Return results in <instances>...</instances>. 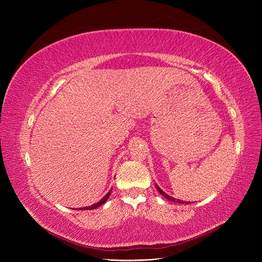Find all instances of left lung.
I'll return each instance as SVG.
<instances>
[{
    "label": "left lung",
    "instance_id": "1",
    "mask_svg": "<svg viewBox=\"0 0 262 262\" xmlns=\"http://www.w3.org/2000/svg\"><path fill=\"white\" fill-rule=\"evenodd\" d=\"M155 187H156V189L158 190V192H160L164 198H166V199H167V200H169V201H173V202H178V203H182V204H184V203H188V202H186V201H181V200H179V199H175V198H172V196H170V195H168L167 193H165L164 191H163V190L160 188V187H158L157 185H155Z\"/></svg>",
    "mask_w": 262,
    "mask_h": 262
}]
</instances>
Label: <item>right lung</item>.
<instances>
[{
  "mask_svg": "<svg viewBox=\"0 0 262 262\" xmlns=\"http://www.w3.org/2000/svg\"><path fill=\"white\" fill-rule=\"evenodd\" d=\"M112 190H113V188L109 190V192H108L104 198H102V199H101L99 202H97V203H94L93 205H91V207H85V208H82V209H80V210H94V209H96V208L100 207L101 204H104V203L107 201V199L109 198L110 193H112Z\"/></svg>",
  "mask_w": 262,
  "mask_h": 262,
  "instance_id": "obj_1",
  "label": "right lung"
}]
</instances>
